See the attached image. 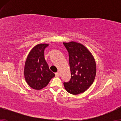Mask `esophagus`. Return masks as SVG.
<instances>
[{
	"label": "esophagus",
	"mask_w": 121,
	"mask_h": 121,
	"mask_svg": "<svg viewBox=\"0 0 121 121\" xmlns=\"http://www.w3.org/2000/svg\"><path fill=\"white\" fill-rule=\"evenodd\" d=\"M55 75H56V77H59V76H60V73H59V72L56 73Z\"/></svg>",
	"instance_id": "esophagus-1"
}]
</instances>
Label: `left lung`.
I'll return each instance as SVG.
<instances>
[{
	"label": "left lung",
	"mask_w": 121,
	"mask_h": 121,
	"mask_svg": "<svg viewBox=\"0 0 121 121\" xmlns=\"http://www.w3.org/2000/svg\"><path fill=\"white\" fill-rule=\"evenodd\" d=\"M69 54L71 78L64 82L65 90L73 95L84 92L93 83L96 66L93 56L82 44L75 42H64Z\"/></svg>",
	"instance_id": "left-lung-1"
}]
</instances>
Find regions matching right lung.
Returning <instances> with one entry per match:
<instances>
[{
    "label": "right lung",
    "instance_id": "right-lung-1",
    "mask_svg": "<svg viewBox=\"0 0 121 121\" xmlns=\"http://www.w3.org/2000/svg\"><path fill=\"white\" fill-rule=\"evenodd\" d=\"M48 44H39L32 49L25 64L26 82L32 89L40 90L46 87L55 74L49 70L44 57V51Z\"/></svg>",
    "mask_w": 121,
    "mask_h": 121
}]
</instances>
